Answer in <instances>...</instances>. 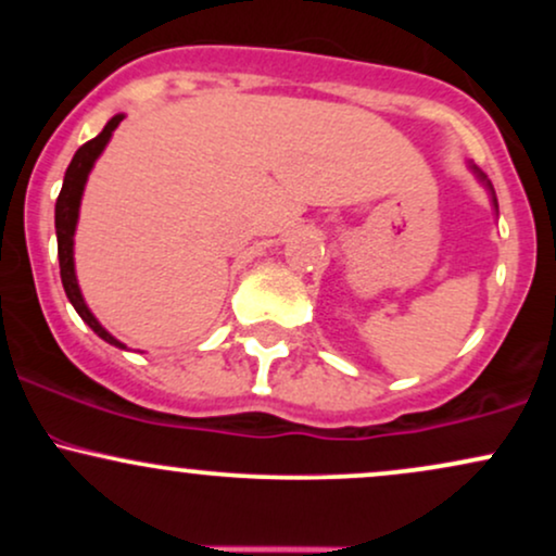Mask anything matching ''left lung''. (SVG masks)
Returning a JSON list of instances; mask_svg holds the SVG:
<instances>
[{
	"label": "left lung",
	"instance_id": "obj_1",
	"mask_svg": "<svg viewBox=\"0 0 556 556\" xmlns=\"http://www.w3.org/2000/svg\"><path fill=\"white\" fill-rule=\"evenodd\" d=\"M473 172H476V175H478V180H481V182H483V185H486V188L491 190V201H494V208H496V198H494V188H491V182L486 180V175H483V172H481V169H476V167H473Z\"/></svg>",
	"mask_w": 556,
	"mask_h": 556
}]
</instances>
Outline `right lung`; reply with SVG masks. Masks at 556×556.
<instances>
[{
	"label": "right lung",
	"mask_w": 556,
	"mask_h": 556,
	"mask_svg": "<svg viewBox=\"0 0 556 556\" xmlns=\"http://www.w3.org/2000/svg\"><path fill=\"white\" fill-rule=\"evenodd\" d=\"M125 119V114H114L110 123L104 125V130L99 136L83 143L78 151H75L73 162L65 172V182H62L60 198H56L54 206V227H56V256H60V277H62V287H65L67 300L73 303V308L78 311V316L83 321L91 327L96 334L101 337L104 342L114 344V348H125L123 342L114 340V337L96 321V316L88 311L86 300L80 295L78 287V277H75V261H73V235H75V225H78V212H80V198H83V188H86L88 172L93 169V162L99 159L104 146L110 143L114 127Z\"/></svg>",
	"instance_id": "right-lung-1"
}]
</instances>
